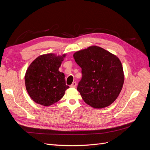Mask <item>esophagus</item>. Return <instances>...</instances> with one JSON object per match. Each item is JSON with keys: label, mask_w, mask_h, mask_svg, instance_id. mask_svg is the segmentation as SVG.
I'll return each mask as SVG.
<instances>
[{"label": "esophagus", "mask_w": 150, "mask_h": 150, "mask_svg": "<svg viewBox=\"0 0 150 150\" xmlns=\"http://www.w3.org/2000/svg\"><path fill=\"white\" fill-rule=\"evenodd\" d=\"M76 86H77L76 83L73 82V83H72V84L70 86V87H71V88H76Z\"/></svg>", "instance_id": "1"}]
</instances>
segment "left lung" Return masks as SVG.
<instances>
[{
    "label": "left lung",
    "mask_w": 150,
    "mask_h": 150,
    "mask_svg": "<svg viewBox=\"0 0 150 150\" xmlns=\"http://www.w3.org/2000/svg\"><path fill=\"white\" fill-rule=\"evenodd\" d=\"M83 77L77 90L84 102L101 109L114 102L122 89L125 75L122 64L115 54L92 46L74 53Z\"/></svg>",
    "instance_id": "left-lung-1"
}]
</instances>
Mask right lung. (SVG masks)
Returning <instances> with one entry per match:
<instances>
[{
    "label": "right lung",
    "mask_w": 150,
    "mask_h": 150,
    "mask_svg": "<svg viewBox=\"0 0 150 150\" xmlns=\"http://www.w3.org/2000/svg\"><path fill=\"white\" fill-rule=\"evenodd\" d=\"M66 54L57 56L45 54L38 56L29 65L25 74L26 90L33 100L49 106L64 96L69 87L66 84L65 76L59 71Z\"/></svg>",
    "instance_id": "obj_1"
}]
</instances>
